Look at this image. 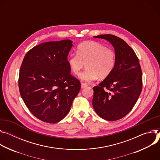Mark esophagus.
<instances>
[{
  "mask_svg": "<svg viewBox=\"0 0 160 160\" xmlns=\"http://www.w3.org/2000/svg\"><path fill=\"white\" fill-rule=\"evenodd\" d=\"M86 86H88V84H87L84 83V82H82V83H81V88H84L86 87Z\"/></svg>",
  "mask_w": 160,
  "mask_h": 160,
  "instance_id": "obj_1",
  "label": "esophagus"
}]
</instances>
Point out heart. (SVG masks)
Returning <instances> with one entry per match:
<instances>
[{
    "label": "heart",
    "instance_id": "b5f03b06",
    "mask_svg": "<svg viewBox=\"0 0 160 160\" xmlns=\"http://www.w3.org/2000/svg\"><path fill=\"white\" fill-rule=\"evenodd\" d=\"M116 61V52L111 48L94 41H88L79 44L77 54H71L68 58V64L72 73L79 76L86 65V68L81 78L92 82L98 77L108 78L114 69Z\"/></svg>",
    "mask_w": 160,
    "mask_h": 160
}]
</instances>
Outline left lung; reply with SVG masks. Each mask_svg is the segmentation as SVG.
Listing matches in <instances>:
<instances>
[{"label":"left lung","instance_id":"1","mask_svg":"<svg viewBox=\"0 0 160 160\" xmlns=\"http://www.w3.org/2000/svg\"><path fill=\"white\" fill-rule=\"evenodd\" d=\"M109 41L114 48L116 61L112 72L93 87L92 104L96 113L108 121H116L133 109L142 89V74L133 49L111 34L95 36Z\"/></svg>","mask_w":160,"mask_h":160}]
</instances>
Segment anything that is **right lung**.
Masks as SVG:
<instances>
[{
	"instance_id": "obj_1",
	"label": "right lung",
	"mask_w": 160,
	"mask_h": 160,
	"mask_svg": "<svg viewBox=\"0 0 160 160\" xmlns=\"http://www.w3.org/2000/svg\"><path fill=\"white\" fill-rule=\"evenodd\" d=\"M72 43L68 39L41 43L30 49L22 62L20 93L28 110L42 121L56 123L63 119L81 89L68 64Z\"/></svg>"
}]
</instances>
